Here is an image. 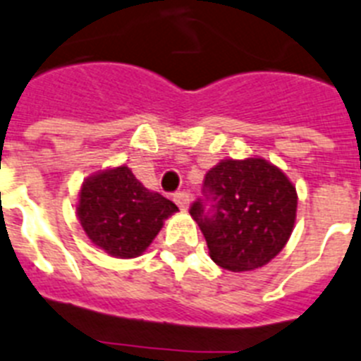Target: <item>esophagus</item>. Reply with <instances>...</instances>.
Returning <instances> with one entry per match:
<instances>
[{
    "instance_id": "1",
    "label": "esophagus",
    "mask_w": 361,
    "mask_h": 361,
    "mask_svg": "<svg viewBox=\"0 0 361 361\" xmlns=\"http://www.w3.org/2000/svg\"><path fill=\"white\" fill-rule=\"evenodd\" d=\"M173 201L180 210H188V206H190V195H188L186 192H177L173 195Z\"/></svg>"
}]
</instances>
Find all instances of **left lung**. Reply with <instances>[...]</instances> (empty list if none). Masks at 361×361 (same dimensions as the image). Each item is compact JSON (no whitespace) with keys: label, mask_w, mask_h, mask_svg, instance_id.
<instances>
[{"label":"left lung","mask_w":361,"mask_h":361,"mask_svg":"<svg viewBox=\"0 0 361 361\" xmlns=\"http://www.w3.org/2000/svg\"><path fill=\"white\" fill-rule=\"evenodd\" d=\"M202 193L190 214L219 267L232 272L259 269L290 239L295 186L264 159L221 160L206 173Z\"/></svg>","instance_id":"obj_1"}]
</instances>
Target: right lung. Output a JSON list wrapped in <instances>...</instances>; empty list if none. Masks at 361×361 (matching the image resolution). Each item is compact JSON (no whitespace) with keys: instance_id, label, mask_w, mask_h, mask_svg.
Wrapping results in <instances>:
<instances>
[{"instance_id":"right-lung-1","label":"right lung","mask_w":361,"mask_h":361,"mask_svg":"<svg viewBox=\"0 0 361 361\" xmlns=\"http://www.w3.org/2000/svg\"><path fill=\"white\" fill-rule=\"evenodd\" d=\"M175 212L173 202L144 188L128 166L85 178L76 206L92 245L120 259L142 254Z\"/></svg>"}]
</instances>
